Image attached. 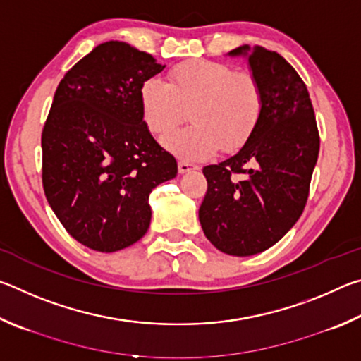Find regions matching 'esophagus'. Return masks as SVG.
<instances>
[{
    "instance_id": "34e87169",
    "label": "esophagus",
    "mask_w": 361,
    "mask_h": 361,
    "mask_svg": "<svg viewBox=\"0 0 361 361\" xmlns=\"http://www.w3.org/2000/svg\"><path fill=\"white\" fill-rule=\"evenodd\" d=\"M197 169H199L197 166H194V164H189L186 161H180L178 162L180 173H188V172H191V170H197Z\"/></svg>"
}]
</instances>
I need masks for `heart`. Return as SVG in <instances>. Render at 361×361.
<instances>
[{"label": "heart", "mask_w": 361, "mask_h": 361, "mask_svg": "<svg viewBox=\"0 0 361 361\" xmlns=\"http://www.w3.org/2000/svg\"><path fill=\"white\" fill-rule=\"evenodd\" d=\"M143 121L166 135L186 119L192 126L169 135L164 146L186 161H202L221 148L240 149L258 127L264 92L253 73L213 60H191L169 71V84L149 78L140 90Z\"/></svg>", "instance_id": "b5f03b06"}]
</instances>
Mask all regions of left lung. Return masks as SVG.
Listing matches in <instances>:
<instances>
[{
  "mask_svg": "<svg viewBox=\"0 0 361 361\" xmlns=\"http://www.w3.org/2000/svg\"><path fill=\"white\" fill-rule=\"evenodd\" d=\"M261 82L264 108L252 138L216 166L204 167L199 209L204 234L219 252L250 256L277 243L302 215L320 149L312 102L301 76L264 47H237Z\"/></svg>",
  "mask_w": 361,
  "mask_h": 361,
  "instance_id": "8db88e82",
  "label": "left lung"
}]
</instances>
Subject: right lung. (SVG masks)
Wrapping results in <instances>:
<instances>
[{"label": "right lung", "instance_id": "obj_1", "mask_svg": "<svg viewBox=\"0 0 361 361\" xmlns=\"http://www.w3.org/2000/svg\"><path fill=\"white\" fill-rule=\"evenodd\" d=\"M166 66L122 41L97 46L63 76L41 135L42 188L66 232L95 252L132 245L149 194L178 172L146 127L140 90Z\"/></svg>", "mask_w": 361, "mask_h": 361}]
</instances>
